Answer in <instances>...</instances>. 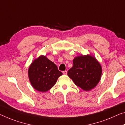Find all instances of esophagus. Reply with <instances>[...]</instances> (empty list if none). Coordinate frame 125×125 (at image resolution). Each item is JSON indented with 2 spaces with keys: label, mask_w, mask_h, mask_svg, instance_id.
Wrapping results in <instances>:
<instances>
[{
  "label": "esophagus",
  "mask_w": 125,
  "mask_h": 125,
  "mask_svg": "<svg viewBox=\"0 0 125 125\" xmlns=\"http://www.w3.org/2000/svg\"><path fill=\"white\" fill-rule=\"evenodd\" d=\"M63 74H64V75H66L67 74V71H63Z\"/></svg>",
  "instance_id": "obj_1"
}]
</instances>
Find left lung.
Returning <instances> with one entry per match:
<instances>
[{"label":"left lung","instance_id":"1","mask_svg":"<svg viewBox=\"0 0 125 125\" xmlns=\"http://www.w3.org/2000/svg\"><path fill=\"white\" fill-rule=\"evenodd\" d=\"M73 66L68 71V76L76 86L85 91L94 88L100 80L102 68L91 55H81L73 61Z\"/></svg>","mask_w":125,"mask_h":125}]
</instances>
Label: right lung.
<instances>
[{"instance_id": "obj_1", "label": "right lung", "mask_w": 125, "mask_h": 125, "mask_svg": "<svg viewBox=\"0 0 125 125\" xmlns=\"http://www.w3.org/2000/svg\"><path fill=\"white\" fill-rule=\"evenodd\" d=\"M62 74L56 65L43 55L34 60L28 70L29 78L32 86L42 92L53 87Z\"/></svg>"}]
</instances>
